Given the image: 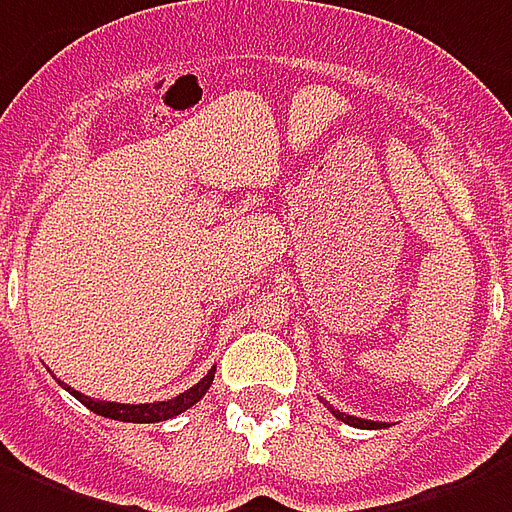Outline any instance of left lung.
<instances>
[{
	"label": "left lung",
	"instance_id": "obj_1",
	"mask_svg": "<svg viewBox=\"0 0 512 512\" xmlns=\"http://www.w3.org/2000/svg\"><path fill=\"white\" fill-rule=\"evenodd\" d=\"M328 410L333 412V418H339V420H342V423H347V426H355V429H385V423H377V420L355 418V415H347V412L333 410L331 404H328Z\"/></svg>",
	"mask_w": 512,
	"mask_h": 512
}]
</instances>
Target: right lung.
I'll return each instance as SVG.
<instances>
[{
	"label": "right lung",
	"instance_id": "obj_1",
	"mask_svg": "<svg viewBox=\"0 0 512 512\" xmlns=\"http://www.w3.org/2000/svg\"><path fill=\"white\" fill-rule=\"evenodd\" d=\"M214 372H217V366L211 369V372L198 382V385H192L179 396H173L168 401H154V404H119V401H97L92 396H83V393L73 391L70 385H64V391H70L75 399L81 401L86 410L97 412L102 418H111V420H124V423H160V420L176 418L181 412H187L192 404H198L206 391L211 388V382H214Z\"/></svg>",
	"mask_w": 512,
	"mask_h": 512
}]
</instances>
